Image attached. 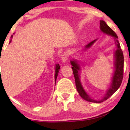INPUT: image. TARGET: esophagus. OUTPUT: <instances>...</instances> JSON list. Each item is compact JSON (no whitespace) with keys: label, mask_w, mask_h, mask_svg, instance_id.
<instances>
[{"label":"esophagus","mask_w":130,"mask_h":130,"mask_svg":"<svg viewBox=\"0 0 130 130\" xmlns=\"http://www.w3.org/2000/svg\"><path fill=\"white\" fill-rule=\"evenodd\" d=\"M69 57V56L68 54H67V53H64V54H62L61 56V61L64 62V63H65V62H66L67 60H68V58Z\"/></svg>","instance_id":"1"}]
</instances>
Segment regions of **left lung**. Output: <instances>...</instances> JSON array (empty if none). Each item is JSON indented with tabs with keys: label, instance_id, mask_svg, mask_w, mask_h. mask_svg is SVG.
Returning <instances> with one entry per match:
<instances>
[{
	"label": "left lung",
	"instance_id": "1",
	"mask_svg": "<svg viewBox=\"0 0 130 130\" xmlns=\"http://www.w3.org/2000/svg\"><path fill=\"white\" fill-rule=\"evenodd\" d=\"M100 29L101 32L105 34H107L113 37V40H114L115 44L117 47V49L114 53V72H113L112 77L110 86L106 90V93L105 94L104 96L102 99H99V100H95V99L90 98V96L87 93L82 85L80 79V71L81 70L80 64L75 59H73L70 61V63L72 66V68L74 74V79H75L76 87L78 93L83 99L88 101V102L94 103H101L104 102V101H106L110 96H111L118 90L122 83L124 73V55L122 50L121 48L120 42L118 40V37L115 32L106 24L104 21H100ZM98 39H96L85 45L83 50H86L91 47L93 45V44Z\"/></svg>",
	"mask_w": 130,
	"mask_h": 130
}]
</instances>
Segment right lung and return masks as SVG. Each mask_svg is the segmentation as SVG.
<instances>
[{"mask_svg": "<svg viewBox=\"0 0 130 130\" xmlns=\"http://www.w3.org/2000/svg\"><path fill=\"white\" fill-rule=\"evenodd\" d=\"M12 38H13V35H12V36H11V40H10L9 43L12 41ZM60 69V67L59 64H56V67H55V76H54L55 82H56V79H57V77L58 73V71H59Z\"/></svg>", "mask_w": 130, "mask_h": 130, "instance_id": "obj_1", "label": "right lung"}]
</instances>
